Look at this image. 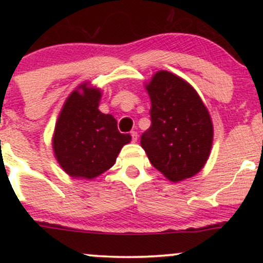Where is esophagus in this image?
Segmentation results:
<instances>
[{"mask_svg":"<svg viewBox=\"0 0 263 263\" xmlns=\"http://www.w3.org/2000/svg\"><path fill=\"white\" fill-rule=\"evenodd\" d=\"M137 137H138L137 132H136V131H132V132H131V138H132V142H136V141H137Z\"/></svg>","mask_w":263,"mask_h":263,"instance_id":"obj_1","label":"esophagus"}]
</instances>
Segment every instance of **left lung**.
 Wrapping results in <instances>:
<instances>
[{"mask_svg": "<svg viewBox=\"0 0 263 263\" xmlns=\"http://www.w3.org/2000/svg\"><path fill=\"white\" fill-rule=\"evenodd\" d=\"M151 127L141 146L153 167L171 182L200 172L209 158L214 128L209 111L194 87L167 70L157 71L146 85Z\"/></svg>", "mask_w": 263, "mask_h": 263, "instance_id": "8db88e82", "label": "left lung"}]
</instances>
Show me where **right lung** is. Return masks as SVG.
Returning <instances> with one entry per match:
<instances>
[{
	"label": "right lung",
	"mask_w": 263,
	"mask_h": 263,
	"mask_svg": "<svg viewBox=\"0 0 263 263\" xmlns=\"http://www.w3.org/2000/svg\"><path fill=\"white\" fill-rule=\"evenodd\" d=\"M100 89L81 84L60 111L53 135L59 165L73 178L92 179L110 170L131 136L120 134L117 121L99 110Z\"/></svg>",
	"instance_id": "right-lung-1"
}]
</instances>
